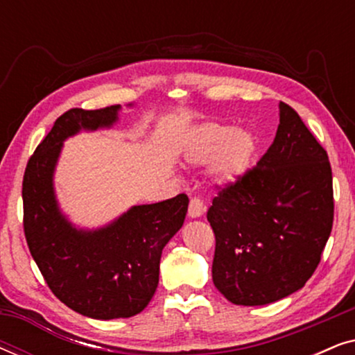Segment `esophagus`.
I'll list each match as a JSON object with an SVG mask.
<instances>
[{"label": "esophagus", "instance_id": "1", "mask_svg": "<svg viewBox=\"0 0 355 355\" xmlns=\"http://www.w3.org/2000/svg\"><path fill=\"white\" fill-rule=\"evenodd\" d=\"M205 213V203L200 197H192L191 202H189V216L191 218H198Z\"/></svg>", "mask_w": 355, "mask_h": 355}]
</instances>
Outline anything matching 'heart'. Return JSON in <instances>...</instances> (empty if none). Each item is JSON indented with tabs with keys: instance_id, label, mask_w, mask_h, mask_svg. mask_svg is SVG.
<instances>
[{
	"instance_id": "1",
	"label": "heart",
	"mask_w": 355,
	"mask_h": 355,
	"mask_svg": "<svg viewBox=\"0 0 355 355\" xmlns=\"http://www.w3.org/2000/svg\"><path fill=\"white\" fill-rule=\"evenodd\" d=\"M257 150V140L247 130L225 124H205L189 140L186 158L192 164L211 163L218 179L230 181L249 168Z\"/></svg>"
}]
</instances>
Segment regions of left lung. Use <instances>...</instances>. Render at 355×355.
Masks as SVG:
<instances>
[{
    "mask_svg": "<svg viewBox=\"0 0 355 355\" xmlns=\"http://www.w3.org/2000/svg\"><path fill=\"white\" fill-rule=\"evenodd\" d=\"M334 218L328 153L279 101L273 144L255 166L218 187L207 220L215 232L213 284L236 305L295 293L322 260Z\"/></svg>",
    "mask_w": 355,
    "mask_h": 355,
    "instance_id": "left-lung-1",
    "label": "left lung"
}]
</instances>
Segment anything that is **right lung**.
Listing matches in <instances>:
<instances>
[{
    "mask_svg": "<svg viewBox=\"0 0 355 355\" xmlns=\"http://www.w3.org/2000/svg\"><path fill=\"white\" fill-rule=\"evenodd\" d=\"M119 105L72 108L55 121L27 162L22 181L24 234L51 293L95 320L129 318L142 312L158 286L163 247L181 230L186 193L137 205L103 230L77 231L64 220L53 193V169L62 140L80 129L111 125Z\"/></svg>",
    "mask_w": 355,
    "mask_h": 355,
    "instance_id": "1",
    "label": "right lung"
}]
</instances>
